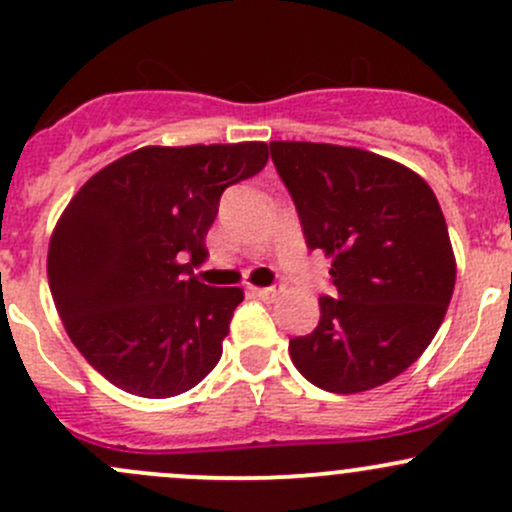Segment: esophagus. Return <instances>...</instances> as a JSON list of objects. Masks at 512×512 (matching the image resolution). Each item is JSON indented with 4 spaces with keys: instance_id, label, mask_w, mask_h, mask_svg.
Wrapping results in <instances>:
<instances>
[{
    "instance_id": "obj_1",
    "label": "esophagus",
    "mask_w": 512,
    "mask_h": 512,
    "mask_svg": "<svg viewBox=\"0 0 512 512\" xmlns=\"http://www.w3.org/2000/svg\"><path fill=\"white\" fill-rule=\"evenodd\" d=\"M250 292L260 299H274L279 289L277 287H250Z\"/></svg>"
}]
</instances>
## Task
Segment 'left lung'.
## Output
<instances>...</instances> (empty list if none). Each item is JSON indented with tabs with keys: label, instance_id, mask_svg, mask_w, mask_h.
Instances as JSON below:
<instances>
[{
	"label": "left lung",
	"instance_id": "obj_1",
	"mask_svg": "<svg viewBox=\"0 0 512 512\" xmlns=\"http://www.w3.org/2000/svg\"><path fill=\"white\" fill-rule=\"evenodd\" d=\"M309 250L331 257L336 299L289 341L309 383L338 395L405 373L432 343L454 294L456 260L437 196L397 161L355 147L270 142Z\"/></svg>",
	"mask_w": 512,
	"mask_h": 512
}]
</instances>
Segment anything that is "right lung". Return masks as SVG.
Segmentation results:
<instances>
[{
	"label": "right lung",
	"instance_id": "1",
	"mask_svg": "<svg viewBox=\"0 0 512 512\" xmlns=\"http://www.w3.org/2000/svg\"><path fill=\"white\" fill-rule=\"evenodd\" d=\"M265 164V142L142 147L71 198L48 245V287L102 378L161 400L218 365L242 289L208 287L193 267L225 188Z\"/></svg>",
	"mask_w": 512,
	"mask_h": 512
}]
</instances>
